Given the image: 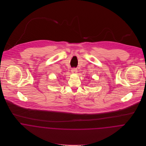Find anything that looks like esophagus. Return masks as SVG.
<instances>
[{
	"instance_id": "esophagus-1",
	"label": "esophagus",
	"mask_w": 146,
	"mask_h": 146,
	"mask_svg": "<svg viewBox=\"0 0 146 146\" xmlns=\"http://www.w3.org/2000/svg\"><path fill=\"white\" fill-rule=\"evenodd\" d=\"M71 72H72V73H76V72H78V70H77V69H76V68H72V69Z\"/></svg>"
}]
</instances>
